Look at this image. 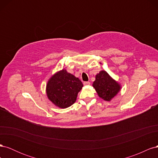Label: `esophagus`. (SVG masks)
I'll return each instance as SVG.
<instances>
[{
    "instance_id": "1",
    "label": "esophagus",
    "mask_w": 158,
    "mask_h": 158,
    "mask_svg": "<svg viewBox=\"0 0 158 158\" xmlns=\"http://www.w3.org/2000/svg\"><path fill=\"white\" fill-rule=\"evenodd\" d=\"M90 84V82H84V85H88Z\"/></svg>"
}]
</instances>
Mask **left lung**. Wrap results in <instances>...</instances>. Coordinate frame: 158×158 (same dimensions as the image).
Instances as JSON below:
<instances>
[{
  "label": "left lung",
  "mask_w": 158,
  "mask_h": 158,
  "mask_svg": "<svg viewBox=\"0 0 158 158\" xmlns=\"http://www.w3.org/2000/svg\"><path fill=\"white\" fill-rule=\"evenodd\" d=\"M93 87L99 97L105 101L109 102L115 96L121 89V85L113 79L106 71L102 70L95 76Z\"/></svg>",
  "instance_id": "obj_1"
}]
</instances>
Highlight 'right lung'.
Returning a JSON list of instances; mask_svg holds the SVG:
<instances>
[{
    "instance_id": "obj_1",
    "label": "right lung",
    "mask_w": 158,
    "mask_h": 158,
    "mask_svg": "<svg viewBox=\"0 0 158 158\" xmlns=\"http://www.w3.org/2000/svg\"><path fill=\"white\" fill-rule=\"evenodd\" d=\"M83 84L78 78L65 69L57 72L49 80L46 93L50 101L60 108H67L74 104Z\"/></svg>"
}]
</instances>
